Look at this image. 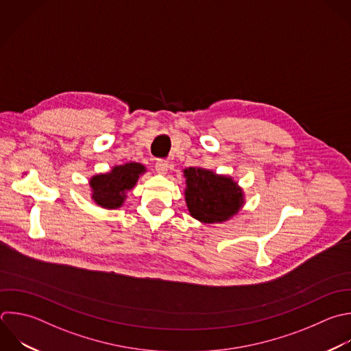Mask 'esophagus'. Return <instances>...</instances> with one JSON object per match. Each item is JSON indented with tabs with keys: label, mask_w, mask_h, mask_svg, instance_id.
<instances>
[{
	"label": "esophagus",
	"mask_w": 351,
	"mask_h": 351,
	"mask_svg": "<svg viewBox=\"0 0 351 351\" xmlns=\"http://www.w3.org/2000/svg\"><path fill=\"white\" fill-rule=\"evenodd\" d=\"M155 170L159 173V174H166L167 170H169V163L167 160H158L155 163Z\"/></svg>",
	"instance_id": "obj_1"
}]
</instances>
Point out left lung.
<instances>
[{"instance_id": "left-lung-1", "label": "left lung", "mask_w": 351, "mask_h": 351, "mask_svg": "<svg viewBox=\"0 0 351 351\" xmlns=\"http://www.w3.org/2000/svg\"><path fill=\"white\" fill-rule=\"evenodd\" d=\"M184 177L186 178L185 202L189 214L203 223L225 222L244 204L243 189L232 177L202 167L185 169Z\"/></svg>"}]
</instances>
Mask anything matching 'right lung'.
I'll list each match as a JSON object with an SVG mask.
<instances>
[{"instance_id":"right-lung-1","label":"right lung","mask_w":351,"mask_h":351,"mask_svg":"<svg viewBox=\"0 0 351 351\" xmlns=\"http://www.w3.org/2000/svg\"><path fill=\"white\" fill-rule=\"evenodd\" d=\"M145 171L141 163L129 162L114 166L108 173L93 176L89 181L92 199L103 208H119L126 199V192L134 188L138 177Z\"/></svg>"}]
</instances>
